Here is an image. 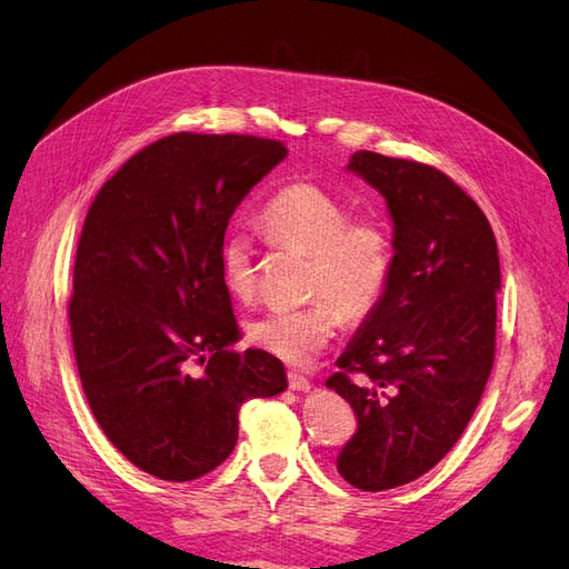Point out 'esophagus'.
Here are the masks:
<instances>
[{"label":"esophagus","mask_w":569,"mask_h":569,"mask_svg":"<svg viewBox=\"0 0 569 569\" xmlns=\"http://www.w3.org/2000/svg\"><path fill=\"white\" fill-rule=\"evenodd\" d=\"M287 377H289V387L295 391H311V380H308L306 375L291 370Z\"/></svg>","instance_id":"34e87169"}]
</instances>
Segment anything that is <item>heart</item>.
I'll return each instance as SVG.
<instances>
[{
	"mask_svg": "<svg viewBox=\"0 0 569 569\" xmlns=\"http://www.w3.org/2000/svg\"><path fill=\"white\" fill-rule=\"evenodd\" d=\"M349 206L316 182H291L261 211L263 230L282 244L311 253L303 306H274L251 322L256 347L284 363L308 366L335 339L343 316L366 318L382 301L393 272V239L380 216H353ZM222 282L234 299L256 291L251 239L234 232L220 251Z\"/></svg>",
	"mask_w": 569,
	"mask_h": 569,
	"instance_id": "1",
	"label": "heart"
}]
</instances>
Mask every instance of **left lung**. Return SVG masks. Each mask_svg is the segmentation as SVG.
Masks as SVG:
<instances>
[{
  "instance_id": "left-lung-1",
  "label": "left lung",
  "mask_w": 569,
  "mask_h": 569,
  "mask_svg": "<svg viewBox=\"0 0 569 569\" xmlns=\"http://www.w3.org/2000/svg\"><path fill=\"white\" fill-rule=\"evenodd\" d=\"M347 168L387 199L393 272L325 385L358 418L339 475L385 491L432 470L468 427L493 366L501 266L487 216L441 170L375 151Z\"/></svg>"
}]
</instances>
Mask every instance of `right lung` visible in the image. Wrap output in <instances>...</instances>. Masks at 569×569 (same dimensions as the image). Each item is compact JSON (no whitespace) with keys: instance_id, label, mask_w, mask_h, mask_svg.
I'll use <instances>...</instances> for the list:
<instances>
[{"instance_id":"right-lung-1","label":"right lung","mask_w":569,"mask_h":569,"mask_svg":"<svg viewBox=\"0 0 569 569\" xmlns=\"http://www.w3.org/2000/svg\"><path fill=\"white\" fill-rule=\"evenodd\" d=\"M284 157L253 134H168L120 166L84 218L68 306L80 382L109 441L159 479L216 470L242 403L287 389L280 358L230 349L220 270L234 209Z\"/></svg>"}]
</instances>
